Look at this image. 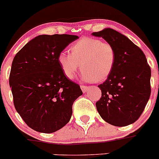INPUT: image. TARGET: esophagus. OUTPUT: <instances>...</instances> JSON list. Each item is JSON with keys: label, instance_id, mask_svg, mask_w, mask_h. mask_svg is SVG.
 Masks as SVG:
<instances>
[{"label": "esophagus", "instance_id": "obj_1", "mask_svg": "<svg viewBox=\"0 0 159 159\" xmlns=\"http://www.w3.org/2000/svg\"><path fill=\"white\" fill-rule=\"evenodd\" d=\"M81 90H82V92H86L88 91V89H89V87H88V86H86V85H81Z\"/></svg>", "mask_w": 159, "mask_h": 159}]
</instances>
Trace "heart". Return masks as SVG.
<instances>
[{
  "instance_id": "obj_1",
  "label": "heart",
  "mask_w": 159,
  "mask_h": 159,
  "mask_svg": "<svg viewBox=\"0 0 159 159\" xmlns=\"http://www.w3.org/2000/svg\"><path fill=\"white\" fill-rule=\"evenodd\" d=\"M70 53L61 52L57 57L63 72L69 79L75 78L81 68L84 81L102 82L109 76L115 66V49L112 44L99 39H81L70 46Z\"/></svg>"
}]
</instances>
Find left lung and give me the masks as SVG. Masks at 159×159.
Returning a JSON list of instances; mask_svg holds the SVG:
<instances>
[{"label": "left lung", "instance_id": "obj_1", "mask_svg": "<svg viewBox=\"0 0 159 159\" xmlns=\"http://www.w3.org/2000/svg\"><path fill=\"white\" fill-rule=\"evenodd\" d=\"M92 35L112 44L116 63L112 73L98 85L102 97L97 111L106 122L116 127L134 124L141 116L151 95V68L142 50L127 36L112 29Z\"/></svg>", "mask_w": 159, "mask_h": 159}]
</instances>
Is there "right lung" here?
<instances>
[{
    "mask_svg": "<svg viewBox=\"0 0 159 159\" xmlns=\"http://www.w3.org/2000/svg\"><path fill=\"white\" fill-rule=\"evenodd\" d=\"M78 35H40L18 52L9 76L15 109L30 128L50 134L70 121L82 91L64 75L57 57Z\"/></svg>",
    "mask_w": 159,
    "mask_h": 159,
    "instance_id": "obj_1",
    "label": "right lung"
}]
</instances>
